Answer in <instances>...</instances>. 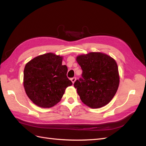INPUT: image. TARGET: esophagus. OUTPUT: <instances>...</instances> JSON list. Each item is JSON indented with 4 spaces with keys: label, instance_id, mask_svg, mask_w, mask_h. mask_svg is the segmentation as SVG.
<instances>
[{
    "label": "esophagus",
    "instance_id": "34e87169",
    "mask_svg": "<svg viewBox=\"0 0 146 146\" xmlns=\"http://www.w3.org/2000/svg\"><path fill=\"white\" fill-rule=\"evenodd\" d=\"M76 77H73V78H71V81H72V83H74V82H76Z\"/></svg>",
    "mask_w": 146,
    "mask_h": 146
}]
</instances>
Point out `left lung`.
<instances>
[{"label": "left lung", "instance_id": "8db88e82", "mask_svg": "<svg viewBox=\"0 0 146 146\" xmlns=\"http://www.w3.org/2000/svg\"><path fill=\"white\" fill-rule=\"evenodd\" d=\"M82 78L74 86L83 102L92 108L102 107L112 100L119 84L117 65L111 56L100 52L78 55Z\"/></svg>", "mask_w": 146, "mask_h": 146}]
</instances>
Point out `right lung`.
<instances>
[{"instance_id": "add662e5", "label": "right lung", "mask_w": 146, "mask_h": 146, "mask_svg": "<svg viewBox=\"0 0 146 146\" xmlns=\"http://www.w3.org/2000/svg\"><path fill=\"white\" fill-rule=\"evenodd\" d=\"M63 56L47 53L26 64L24 87L29 98L38 107L50 108L61 100L66 88L72 85L67 77Z\"/></svg>"}]
</instances>
